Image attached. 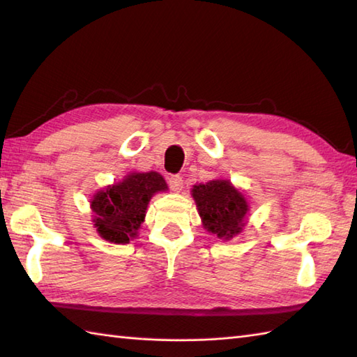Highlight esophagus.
I'll return each instance as SVG.
<instances>
[{
    "instance_id": "1",
    "label": "esophagus",
    "mask_w": 357,
    "mask_h": 357,
    "mask_svg": "<svg viewBox=\"0 0 357 357\" xmlns=\"http://www.w3.org/2000/svg\"><path fill=\"white\" fill-rule=\"evenodd\" d=\"M169 185L173 192L179 193L184 187V181H183V178L178 176V174H172V176L169 178Z\"/></svg>"
}]
</instances>
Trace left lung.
<instances>
[{
  "label": "left lung",
  "mask_w": 357,
  "mask_h": 357,
  "mask_svg": "<svg viewBox=\"0 0 357 357\" xmlns=\"http://www.w3.org/2000/svg\"><path fill=\"white\" fill-rule=\"evenodd\" d=\"M192 198L202 227L213 236L230 241L242 233L250 213V202L230 179L216 178L192 188Z\"/></svg>",
  "instance_id": "8db88e82"
}]
</instances>
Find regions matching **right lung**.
<instances>
[{
	"mask_svg": "<svg viewBox=\"0 0 357 357\" xmlns=\"http://www.w3.org/2000/svg\"><path fill=\"white\" fill-rule=\"evenodd\" d=\"M167 190L169 185L158 172L127 173L119 183L98 190L90 199L98 234L113 244H128L138 238L150 199Z\"/></svg>",
	"mask_w": 357,
	"mask_h": 357,
	"instance_id": "obj_1",
	"label": "right lung"
}]
</instances>
